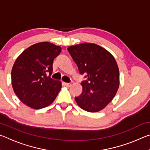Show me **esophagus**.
Listing matches in <instances>:
<instances>
[{
  "instance_id": "esophagus-1",
  "label": "esophagus",
  "mask_w": 150,
  "mask_h": 150,
  "mask_svg": "<svg viewBox=\"0 0 150 150\" xmlns=\"http://www.w3.org/2000/svg\"><path fill=\"white\" fill-rule=\"evenodd\" d=\"M64 85H65L67 87H69L71 85V83H64Z\"/></svg>"
}]
</instances>
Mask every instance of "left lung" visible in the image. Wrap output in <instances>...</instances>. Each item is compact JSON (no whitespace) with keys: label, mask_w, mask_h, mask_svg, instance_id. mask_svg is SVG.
Returning a JSON list of instances; mask_svg holds the SVG:
<instances>
[{"label":"left lung","mask_w":150,"mask_h":150,"mask_svg":"<svg viewBox=\"0 0 150 150\" xmlns=\"http://www.w3.org/2000/svg\"><path fill=\"white\" fill-rule=\"evenodd\" d=\"M68 52L87 80L81 83V95L75 97L81 108L96 112L105 108L115 97L120 85V73L115 58L108 51L93 43L71 45Z\"/></svg>","instance_id":"left-lung-1"}]
</instances>
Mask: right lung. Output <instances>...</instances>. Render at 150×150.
I'll return each instance as SVG.
<instances>
[{
	"label": "right lung",
	"instance_id": "right-lung-1",
	"mask_svg": "<svg viewBox=\"0 0 150 150\" xmlns=\"http://www.w3.org/2000/svg\"><path fill=\"white\" fill-rule=\"evenodd\" d=\"M62 47L43 42L31 45L20 54L12 67V86L18 98L29 107L41 109L50 105L62 88V82L47 76Z\"/></svg>",
	"mask_w": 150,
	"mask_h": 150
}]
</instances>
